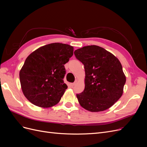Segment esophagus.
I'll return each instance as SVG.
<instances>
[{"label":"esophagus","instance_id":"34e87169","mask_svg":"<svg viewBox=\"0 0 147 147\" xmlns=\"http://www.w3.org/2000/svg\"><path fill=\"white\" fill-rule=\"evenodd\" d=\"M76 83H77V81H75V82L74 83H70V85L71 86H74L75 85V84H76Z\"/></svg>","mask_w":147,"mask_h":147}]
</instances>
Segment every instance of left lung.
<instances>
[{
  "instance_id": "left-lung-1",
  "label": "left lung",
  "mask_w": 147,
  "mask_h": 147,
  "mask_svg": "<svg viewBox=\"0 0 147 147\" xmlns=\"http://www.w3.org/2000/svg\"><path fill=\"white\" fill-rule=\"evenodd\" d=\"M74 55L85 70L84 90L77 94L79 104L92 112L111 107L121 97L126 80L118 59L96 45L79 48Z\"/></svg>"
}]
</instances>
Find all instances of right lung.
Wrapping results in <instances>:
<instances>
[{
	"label": "right lung",
	"instance_id": "obj_1",
	"mask_svg": "<svg viewBox=\"0 0 147 147\" xmlns=\"http://www.w3.org/2000/svg\"><path fill=\"white\" fill-rule=\"evenodd\" d=\"M74 47L53 43L35 50L20 72L22 91L34 105L51 107L60 101L67 86L64 83V64L73 55Z\"/></svg>",
	"mask_w": 147,
	"mask_h": 147
}]
</instances>
